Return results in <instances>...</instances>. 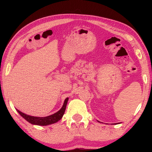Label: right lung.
I'll return each mask as SVG.
<instances>
[{"instance_id":"obj_1","label":"right lung","mask_w":152,"mask_h":152,"mask_svg":"<svg viewBox=\"0 0 152 152\" xmlns=\"http://www.w3.org/2000/svg\"><path fill=\"white\" fill-rule=\"evenodd\" d=\"M68 101V98H66L64 101V104L62 107L61 108L60 110H58L57 113H54V114L51 115L50 116L45 117H33V116H30V115H28L25 114V113L20 112V110H17V112L20 115V116L23 117L24 119L27 121L28 122L31 123L33 125H48L53 124V123H55L58 122V121H60L61 118H62L63 115L64 114V112L66 110V107L67 105V102Z\"/></svg>"}]
</instances>
